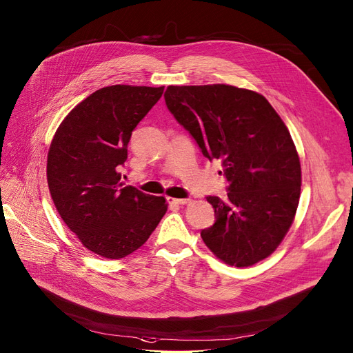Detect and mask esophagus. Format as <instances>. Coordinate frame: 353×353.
<instances>
[{
    "instance_id": "esophagus-1",
    "label": "esophagus",
    "mask_w": 353,
    "mask_h": 353,
    "mask_svg": "<svg viewBox=\"0 0 353 353\" xmlns=\"http://www.w3.org/2000/svg\"><path fill=\"white\" fill-rule=\"evenodd\" d=\"M167 201L170 205L180 206V205H186L190 202V199H176V197H167Z\"/></svg>"
}]
</instances>
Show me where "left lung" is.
I'll return each mask as SVG.
<instances>
[{
    "label": "left lung",
    "instance_id": "1",
    "mask_svg": "<svg viewBox=\"0 0 353 353\" xmlns=\"http://www.w3.org/2000/svg\"><path fill=\"white\" fill-rule=\"evenodd\" d=\"M164 98L203 156L223 165L229 193L206 197L216 218L201 234L206 247L232 267L263 261L287 235L300 201V159L284 121L261 94L232 85H172Z\"/></svg>",
    "mask_w": 353,
    "mask_h": 353
}]
</instances>
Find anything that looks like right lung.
Instances as JSON below:
<instances>
[{
  "mask_svg": "<svg viewBox=\"0 0 353 353\" xmlns=\"http://www.w3.org/2000/svg\"><path fill=\"white\" fill-rule=\"evenodd\" d=\"M164 86L112 85L79 102L59 125L48 154V183L60 218L83 247L124 258L150 238L167 202L121 181L132 130Z\"/></svg>",
  "mask_w": 353,
  "mask_h": 353,
  "instance_id": "add662e5",
  "label": "right lung"
}]
</instances>
